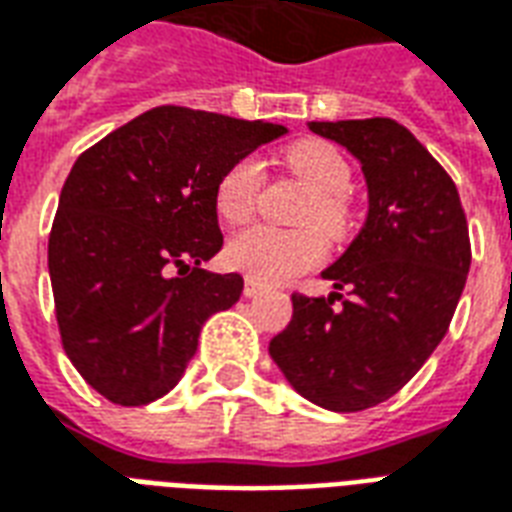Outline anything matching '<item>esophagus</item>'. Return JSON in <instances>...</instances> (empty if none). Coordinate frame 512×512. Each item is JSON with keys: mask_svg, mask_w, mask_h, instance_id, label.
Masks as SVG:
<instances>
[{"mask_svg": "<svg viewBox=\"0 0 512 512\" xmlns=\"http://www.w3.org/2000/svg\"><path fill=\"white\" fill-rule=\"evenodd\" d=\"M263 290H266V287L257 285V282H252V279H246V282H244V295H246V298H255V295H260V293H263Z\"/></svg>", "mask_w": 512, "mask_h": 512, "instance_id": "1", "label": "esophagus"}]
</instances>
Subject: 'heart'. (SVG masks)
Instances as JSON below:
<instances>
[{
    "mask_svg": "<svg viewBox=\"0 0 512 512\" xmlns=\"http://www.w3.org/2000/svg\"><path fill=\"white\" fill-rule=\"evenodd\" d=\"M287 168L312 192L304 222L317 225L328 238H342L350 227V206L344 192L350 189L352 170L344 154L325 140H301L285 151ZM263 165L255 157L233 162L214 187V208L227 225H241L252 217L257 195L263 187ZM312 227L276 230L249 227L230 238L225 263L257 285H276L306 268L317 266L325 255L323 236Z\"/></svg>",
    "mask_w": 512,
    "mask_h": 512,
    "instance_id": "b5f03b06",
    "label": "heart"
}]
</instances>
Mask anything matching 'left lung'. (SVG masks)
Returning a JSON list of instances; mask_svg holds the SVG:
<instances>
[{"instance_id": "obj_1", "label": "left lung", "mask_w": 512, "mask_h": 512, "mask_svg": "<svg viewBox=\"0 0 512 512\" xmlns=\"http://www.w3.org/2000/svg\"><path fill=\"white\" fill-rule=\"evenodd\" d=\"M309 130L361 162L369 214L323 271L333 293H295L293 320L268 352L317 407L369 410L399 393L448 333L472 260L467 217L453 179L399 121H312Z\"/></svg>"}]
</instances>
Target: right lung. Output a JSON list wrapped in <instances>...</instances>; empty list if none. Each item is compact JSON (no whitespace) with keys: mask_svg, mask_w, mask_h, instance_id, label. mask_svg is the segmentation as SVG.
I'll use <instances>...</instances> for the list:
<instances>
[{"mask_svg":"<svg viewBox=\"0 0 512 512\" xmlns=\"http://www.w3.org/2000/svg\"><path fill=\"white\" fill-rule=\"evenodd\" d=\"M285 132L160 105L75 160L48 238V274L64 352L108 401L140 407L173 391L203 323L241 298V276L200 268L222 249L214 187Z\"/></svg>","mask_w":512,"mask_h":512,"instance_id":"right-lung-1","label":"right lung"}]
</instances>
